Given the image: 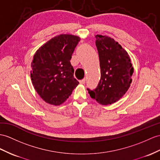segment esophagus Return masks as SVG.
Instances as JSON below:
<instances>
[{
    "label": "esophagus",
    "mask_w": 160,
    "mask_h": 160,
    "mask_svg": "<svg viewBox=\"0 0 160 160\" xmlns=\"http://www.w3.org/2000/svg\"><path fill=\"white\" fill-rule=\"evenodd\" d=\"M79 83H80L81 84H85V78H84V79H83L80 80V81H79Z\"/></svg>",
    "instance_id": "34e87169"
}]
</instances>
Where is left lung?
<instances>
[{
	"mask_svg": "<svg viewBox=\"0 0 160 160\" xmlns=\"http://www.w3.org/2000/svg\"><path fill=\"white\" fill-rule=\"evenodd\" d=\"M95 37L101 77L95 89L88 88V90L91 98L99 104H111L129 89L134 68L128 52L118 42L107 36L97 34Z\"/></svg>",
	"mask_w": 160,
	"mask_h": 160,
	"instance_id": "1",
	"label": "left lung"
}]
</instances>
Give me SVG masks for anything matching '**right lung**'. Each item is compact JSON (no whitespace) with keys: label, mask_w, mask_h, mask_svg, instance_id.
<instances>
[{"label":"right lung","mask_w":160,"mask_h":160,"mask_svg":"<svg viewBox=\"0 0 160 160\" xmlns=\"http://www.w3.org/2000/svg\"><path fill=\"white\" fill-rule=\"evenodd\" d=\"M79 41L80 38L75 35L60 34L35 53L31 65V80L35 90L47 103L62 104L79 84L74 78L70 60Z\"/></svg>","instance_id":"right-lung-1"}]
</instances>
